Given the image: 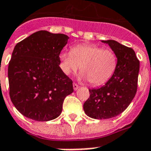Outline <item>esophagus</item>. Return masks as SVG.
I'll list each match as a JSON object with an SVG mask.
<instances>
[{"instance_id":"1","label":"esophagus","mask_w":151,"mask_h":151,"mask_svg":"<svg viewBox=\"0 0 151 151\" xmlns=\"http://www.w3.org/2000/svg\"><path fill=\"white\" fill-rule=\"evenodd\" d=\"M73 89L75 90V91H77V90L78 89V88H79V86H78L77 84H75V83H73Z\"/></svg>"}]
</instances>
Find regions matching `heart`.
<instances>
[{"mask_svg":"<svg viewBox=\"0 0 151 151\" xmlns=\"http://www.w3.org/2000/svg\"><path fill=\"white\" fill-rule=\"evenodd\" d=\"M60 67L66 75H70L80 68V80L89 81L92 85H100L110 80L116 71L117 58L110 49L96 45H78L71 52L59 54Z\"/></svg>","mask_w":151,"mask_h":151,"instance_id":"1","label":"heart"}]
</instances>
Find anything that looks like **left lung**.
<instances>
[{"instance_id": "obj_1", "label": "left lung", "mask_w": 151, "mask_h": 151, "mask_svg": "<svg viewBox=\"0 0 151 151\" xmlns=\"http://www.w3.org/2000/svg\"><path fill=\"white\" fill-rule=\"evenodd\" d=\"M101 41L117 55V69L103 86L88 89L90 96L83 105L86 115L100 120L116 117L129 106L137 91L139 71V61L132 48L113 40Z\"/></svg>"}]
</instances>
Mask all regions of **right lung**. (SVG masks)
<instances>
[{"label": "right lung", "instance_id": "obj_1", "mask_svg": "<svg viewBox=\"0 0 151 151\" xmlns=\"http://www.w3.org/2000/svg\"><path fill=\"white\" fill-rule=\"evenodd\" d=\"M69 37L47 30L34 33L14 48L8 69L9 94L23 116L48 122L60 115L73 81L59 67V54Z\"/></svg>", "mask_w": 151, "mask_h": 151}]
</instances>
